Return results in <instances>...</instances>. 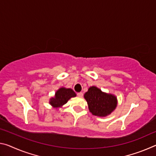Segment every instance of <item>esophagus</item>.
<instances>
[{
  "label": "esophagus",
  "mask_w": 156,
  "mask_h": 156,
  "mask_svg": "<svg viewBox=\"0 0 156 156\" xmlns=\"http://www.w3.org/2000/svg\"><path fill=\"white\" fill-rule=\"evenodd\" d=\"M77 96H78V97H83V94L82 93V92H80V93H78V94H77Z\"/></svg>",
  "instance_id": "1"
}]
</instances>
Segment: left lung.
<instances>
[{
    "label": "left lung",
    "instance_id": "left-lung-1",
    "mask_svg": "<svg viewBox=\"0 0 156 156\" xmlns=\"http://www.w3.org/2000/svg\"><path fill=\"white\" fill-rule=\"evenodd\" d=\"M92 114L100 117L109 115L117 106V98L114 95L102 92L96 87H89L84 95Z\"/></svg>",
    "mask_w": 156,
    "mask_h": 156
}]
</instances>
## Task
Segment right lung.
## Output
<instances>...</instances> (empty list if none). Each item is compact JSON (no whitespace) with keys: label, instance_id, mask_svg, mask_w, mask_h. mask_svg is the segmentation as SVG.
Instances as JSON below:
<instances>
[{"label":"right lung","instance_id":"1","mask_svg":"<svg viewBox=\"0 0 156 156\" xmlns=\"http://www.w3.org/2000/svg\"><path fill=\"white\" fill-rule=\"evenodd\" d=\"M76 96V93L72 89L61 87L56 92L55 96L50 99L49 104L54 108L61 107L62 105L67 103L71 98Z\"/></svg>","mask_w":156,"mask_h":156}]
</instances>
